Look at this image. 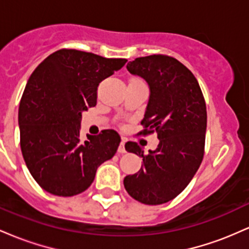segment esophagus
<instances>
[{
    "label": "esophagus",
    "instance_id": "34e87169",
    "mask_svg": "<svg viewBox=\"0 0 249 249\" xmlns=\"http://www.w3.org/2000/svg\"><path fill=\"white\" fill-rule=\"evenodd\" d=\"M118 152L119 153H125V152H126V150H125V141H124V139H123V141L121 142V144H119Z\"/></svg>",
    "mask_w": 249,
    "mask_h": 249
}]
</instances>
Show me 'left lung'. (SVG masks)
<instances>
[{"mask_svg":"<svg viewBox=\"0 0 249 249\" xmlns=\"http://www.w3.org/2000/svg\"><path fill=\"white\" fill-rule=\"evenodd\" d=\"M127 70L142 77L150 99L138 134L157 133L158 147L144 154L136 142L125 150L142 158V168L124 178L127 193L145 205H160L185 190L201 164L205 152L207 112L196 78L182 63L167 55L138 57Z\"/></svg>","mask_w":249,"mask_h":249,"instance_id":"1","label":"left lung"}]
</instances>
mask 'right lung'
Here are the masks:
<instances>
[{"instance_id": "1", "label": "right lung", "mask_w": 249, "mask_h": 249, "mask_svg": "<svg viewBox=\"0 0 249 249\" xmlns=\"http://www.w3.org/2000/svg\"><path fill=\"white\" fill-rule=\"evenodd\" d=\"M127 59L76 49L57 50L31 73L18 107L19 144L28 170L53 196L84 192L121 142L115 130L79 137L82 112L97 104L103 79Z\"/></svg>"}]
</instances>
